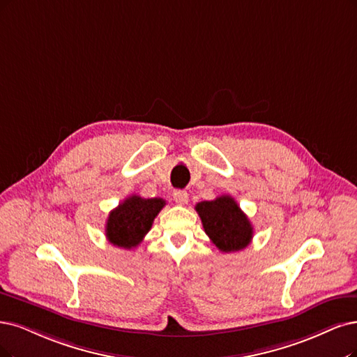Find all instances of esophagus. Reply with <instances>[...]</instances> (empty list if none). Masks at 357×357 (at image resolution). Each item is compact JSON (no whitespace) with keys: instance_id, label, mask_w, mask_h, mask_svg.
<instances>
[{"instance_id":"esophagus-1","label":"esophagus","mask_w":357,"mask_h":357,"mask_svg":"<svg viewBox=\"0 0 357 357\" xmlns=\"http://www.w3.org/2000/svg\"><path fill=\"white\" fill-rule=\"evenodd\" d=\"M174 200L178 204H187L188 203V192L183 190H176L174 191Z\"/></svg>"}]
</instances>
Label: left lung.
Segmentation results:
<instances>
[{"label":"left lung","instance_id":"obj_1","mask_svg":"<svg viewBox=\"0 0 357 357\" xmlns=\"http://www.w3.org/2000/svg\"><path fill=\"white\" fill-rule=\"evenodd\" d=\"M204 232L220 252L231 253L245 248L253 238V227L231 195L195 206Z\"/></svg>","mask_w":357,"mask_h":357}]
</instances>
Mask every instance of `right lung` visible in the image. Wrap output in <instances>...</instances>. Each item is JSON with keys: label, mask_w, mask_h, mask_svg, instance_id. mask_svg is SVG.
<instances>
[{"label": "right lung", "mask_w": 357, "mask_h": 357, "mask_svg": "<svg viewBox=\"0 0 357 357\" xmlns=\"http://www.w3.org/2000/svg\"><path fill=\"white\" fill-rule=\"evenodd\" d=\"M163 199H142L139 195H130L116 208H113L107 223L105 236L116 247L130 250L137 247L154 222V218L165 207Z\"/></svg>", "instance_id": "right-lung-1"}]
</instances>
